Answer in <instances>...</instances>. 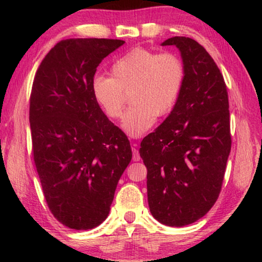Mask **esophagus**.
<instances>
[{"label": "esophagus", "mask_w": 262, "mask_h": 262, "mask_svg": "<svg viewBox=\"0 0 262 262\" xmlns=\"http://www.w3.org/2000/svg\"><path fill=\"white\" fill-rule=\"evenodd\" d=\"M132 151H133V159H134L135 162H139L140 161V152H139V150H137L136 148H135V144H134V147L132 148Z\"/></svg>", "instance_id": "34e87169"}]
</instances>
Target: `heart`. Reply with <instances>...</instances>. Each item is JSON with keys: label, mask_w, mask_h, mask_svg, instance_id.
Instances as JSON below:
<instances>
[{"label": "heart", "mask_w": 262, "mask_h": 262, "mask_svg": "<svg viewBox=\"0 0 262 262\" xmlns=\"http://www.w3.org/2000/svg\"><path fill=\"white\" fill-rule=\"evenodd\" d=\"M112 77L96 76L92 96L111 119L121 115L126 94L133 104L123 114L121 127L128 135L139 137L149 130L157 117L171 112L179 99L185 81V67L176 54L133 48L111 68Z\"/></svg>", "instance_id": "b5f03b06"}]
</instances>
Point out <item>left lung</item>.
Listing matches in <instances>:
<instances>
[{"mask_svg":"<svg viewBox=\"0 0 262 262\" xmlns=\"http://www.w3.org/2000/svg\"><path fill=\"white\" fill-rule=\"evenodd\" d=\"M184 86L173 110L141 142L151 215L167 227H185L215 205L231 150L227 85L215 61L198 41L173 37Z\"/></svg>","mask_w":262,"mask_h":262,"instance_id":"1","label":"left lung"}]
</instances>
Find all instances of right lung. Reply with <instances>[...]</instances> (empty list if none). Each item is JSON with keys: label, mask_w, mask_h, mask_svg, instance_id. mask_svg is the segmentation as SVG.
Returning <instances> with one entry per match:
<instances>
[{"label": "right lung", "mask_w": 262, "mask_h": 262, "mask_svg": "<svg viewBox=\"0 0 262 262\" xmlns=\"http://www.w3.org/2000/svg\"><path fill=\"white\" fill-rule=\"evenodd\" d=\"M118 39L57 42L34 76L30 127L48 208L66 227L89 230L108 216L118 181L132 161L129 141L92 96L97 67Z\"/></svg>", "instance_id": "obj_1"}]
</instances>
